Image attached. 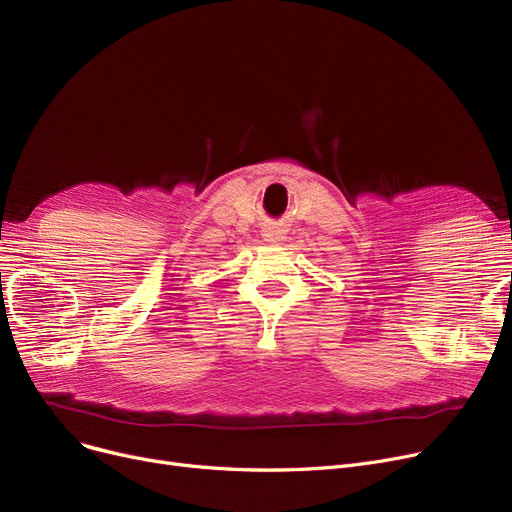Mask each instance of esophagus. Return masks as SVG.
Returning <instances> with one entry per match:
<instances>
[{
	"label": "esophagus",
	"instance_id": "1",
	"mask_svg": "<svg viewBox=\"0 0 512 512\" xmlns=\"http://www.w3.org/2000/svg\"><path fill=\"white\" fill-rule=\"evenodd\" d=\"M263 240L270 242V245H280V242L284 240V232L280 228H276V226H267L263 230Z\"/></svg>",
	"mask_w": 512,
	"mask_h": 512
}]
</instances>
